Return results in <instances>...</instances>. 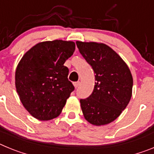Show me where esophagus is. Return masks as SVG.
Returning <instances> with one entry per match:
<instances>
[{
    "instance_id": "esophagus-1",
    "label": "esophagus",
    "mask_w": 154,
    "mask_h": 154,
    "mask_svg": "<svg viewBox=\"0 0 154 154\" xmlns=\"http://www.w3.org/2000/svg\"><path fill=\"white\" fill-rule=\"evenodd\" d=\"M73 85L75 86V88H78L79 85V82H73Z\"/></svg>"
}]
</instances>
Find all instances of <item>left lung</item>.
Instances as JSON below:
<instances>
[{
	"mask_svg": "<svg viewBox=\"0 0 154 154\" xmlns=\"http://www.w3.org/2000/svg\"><path fill=\"white\" fill-rule=\"evenodd\" d=\"M76 45L96 74L92 93L80 99L84 117L95 126L109 124L119 117L131 99V72L122 58L106 45L82 42H76Z\"/></svg>",
	"mask_w": 154,
	"mask_h": 154,
	"instance_id": "1",
	"label": "left lung"
}]
</instances>
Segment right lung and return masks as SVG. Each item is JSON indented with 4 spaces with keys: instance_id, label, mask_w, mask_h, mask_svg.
Returning <instances> with one entry per match:
<instances>
[{
    "instance_id": "add662e5",
    "label": "right lung",
    "mask_w": 154,
    "mask_h": 154,
    "mask_svg": "<svg viewBox=\"0 0 154 154\" xmlns=\"http://www.w3.org/2000/svg\"><path fill=\"white\" fill-rule=\"evenodd\" d=\"M75 49L73 42H42L28 50L15 72V86L24 107L33 117L50 120L60 115L71 92L69 69L64 65Z\"/></svg>"
}]
</instances>
